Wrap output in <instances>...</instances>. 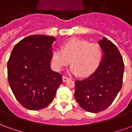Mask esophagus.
Returning a JSON list of instances; mask_svg holds the SVG:
<instances>
[{"instance_id":"34e87169","label":"esophagus","mask_w":132,"mask_h":132,"mask_svg":"<svg viewBox=\"0 0 132 132\" xmlns=\"http://www.w3.org/2000/svg\"><path fill=\"white\" fill-rule=\"evenodd\" d=\"M70 78H69V77H68V76H66V75H63V77H62V80H63V81L64 82H66L67 80H70Z\"/></svg>"}]
</instances>
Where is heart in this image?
Masks as SVG:
<instances>
[{"instance_id": "heart-1", "label": "heart", "mask_w": 132, "mask_h": 132, "mask_svg": "<svg viewBox=\"0 0 132 132\" xmlns=\"http://www.w3.org/2000/svg\"><path fill=\"white\" fill-rule=\"evenodd\" d=\"M103 51L98 44L72 38L64 42L62 49L52 51V62L57 70H61L71 62L70 71L80 76L92 74L102 60Z\"/></svg>"}]
</instances>
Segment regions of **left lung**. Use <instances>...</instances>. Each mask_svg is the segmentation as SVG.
Here are the masks:
<instances>
[{"label": "left lung", "instance_id": "obj_1", "mask_svg": "<svg viewBox=\"0 0 132 132\" xmlns=\"http://www.w3.org/2000/svg\"><path fill=\"white\" fill-rule=\"evenodd\" d=\"M99 44L103 52L101 64L92 75L75 80V97L83 109L98 113L113 103L122 87L124 64L116 45L106 38Z\"/></svg>", "mask_w": 132, "mask_h": 132}]
</instances>
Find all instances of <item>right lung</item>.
Wrapping results in <instances>:
<instances>
[{
    "label": "right lung",
    "mask_w": 132,
    "mask_h": 132,
    "mask_svg": "<svg viewBox=\"0 0 132 132\" xmlns=\"http://www.w3.org/2000/svg\"><path fill=\"white\" fill-rule=\"evenodd\" d=\"M55 38L27 37L15 45L8 61V80L13 95L27 109L40 110L54 99L62 75L50 68Z\"/></svg>",
    "instance_id": "add662e5"
}]
</instances>
